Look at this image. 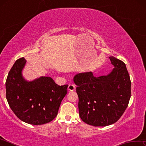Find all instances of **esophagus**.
I'll use <instances>...</instances> for the list:
<instances>
[{
  "label": "esophagus",
  "instance_id": "1",
  "mask_svg": "<svg viewBox=\"0 0 146 146\" xmlns=\"http://www.w3.org/2000/svg\"><path fill=\"white\" fill-rule=\"evenodd\" d=\"M68 89L70 91H73L75 90V85H73V84H69Z\"/></svg>",
  "mask_w": 146,
  "mask_h": 146
}]
</instances>
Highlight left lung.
<instances>
[{
	"label": "left lung",
	"instance_id": "8db88e82",
	"mask_svg": "<svg viewBox=\"0 0 146 146\" xmlns=\"http://www.w3.org/2000/svg\"><path fill=\"white\" fill-rule=\"evenodd\" d=\"M107 75L95 77L91 71L76 74L73 81L78 96L79 115L93 126H107L121 117L131 97V80L124 62L114 56Z\"/></svg>",
	"mask_w": 146,
	"mask_h": 146
}]
</instances>
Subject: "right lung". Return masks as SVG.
I'll list each match as a JSON object with an SVG mask.
<instances>
[{
  "label": "right lung",
  "instance_id": "add662e5",
  "mask_svg": "<svg viewBox=\"0 0 146 146\" xmlns=\"http://www.w3.org/2000/svg\"><path fill=\"white\" fill-rule=\"evenodd\" d=\"M26 62L24 57L18 59L9 71L6 82V99L20 120L32 125L44 124L56 117L68 85L58 86L49 76L25 80L22 71Z\"/></svg>",
  "mask_w": 146,
  "mask_h": 146
}]
</instances>
